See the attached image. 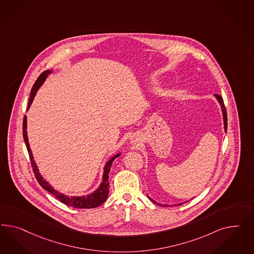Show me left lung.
Instances as JSON below:
<instances>
[{
  "mask_svg": "<svg viewBox=\"0 0 254 254\" xmlns=\"http://www.w3.org/2000/svg\"><path fill=\"white\" fill-rule=\"evenodd\" d=\"M214 97H215L216 100H217V101L219 102V104H220V106H221L222 114H223V127H224V131L226 132V130H227V115H226V110H225V107H224L223 98H222L221 96H219V95H214ZM148 198L151 200V201L154 202V203H156L154 200L152 199V198H150L149 196H148ZM157 205H160V206H161V204H159V203H158ZM180 205H182V203H179V204H178V206H180ZM176 206H177V205H176ZM164 207H170V206L164 205Z\"/></svg>",
  "mask_w": 254,
  "mask_h": 254,
  "instance_id": "8db88e82",
  "label": "left lung"
}]
</instances>
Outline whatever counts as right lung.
<instances>
[{"label":"right lung","instance_id":"right-lung-1","mask_svg":"<svg viewBox=\"0 0 254 254\" xmlns=\"http://www.w3.org/2000/svg\"><path fill=\"white\" fill-rule=\"evenodd\" d=\"M52 72H54L53 69H46L40 74V76L36 80L35 84L33 85L32 88H31L30 100H29V104H28L27 110L30 109L31 103L35 98L36 93L38 92L40 87L46 82V78L49 76ZM23 138L24 141L26 143L27 150H28V153L30 155L32 169H33L35 177L38 181L39 185H41L46 191L52 193L57 199L60 200L62 203L67 205V206L76 208H97V207L100 206L101 204H103L105 202V200L107 199L108 194H109V173H110V170H111V167L113 165V162L115 161V159L117 158L118 156L121 155V153H117L115 155H113L105 163V166L103 168V174H102L101 183L99 185V187L94 192L88 193L86 195H82V196H69V195L64 194L62 192L55 190L54 187L52 185H49V183L46 180H45L44 177L41 175V173L39 172L37 164L34 160V157H33V154H32L31 147H30V143H29L28 132H27V116H26L24 117L23 120Z\"/></svg>","mask_w":254,"mask_h":254}]
</instances>
